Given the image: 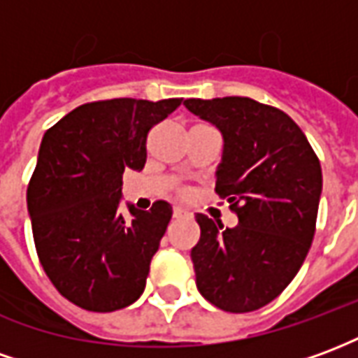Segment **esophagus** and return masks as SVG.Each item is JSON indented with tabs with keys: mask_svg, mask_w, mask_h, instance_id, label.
<instances>
[{
	"mask_svg": "<svg viewBox=\"0 0 358 358\" xmlns=\"http://www.w3.org/2000/svg\"><path fill=\"white\" fill-rule=\"evenodd\" d=\"M189 217V213L182 207H174V218H186Z\"/></svg>",
	"mask_w": 358,
	"mask_h": 358,
	"instance_id": "esophagus-1",
	"label": "esophagus"
}]
</instances>
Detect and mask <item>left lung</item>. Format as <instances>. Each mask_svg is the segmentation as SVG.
Returning a JSON list of instances; mask_svg holds the SVG:
<instances>
[{
  "label": "left lung",
  "instance_id": "left-lung-1",
  "mask_svg": "<svg viewBox=\"0 0 358 358\" xmlns=\"http://www.w3.org/2000/svg\"><path fill=\"white\" fill-rule=\"evenodd\" d=\"M224 138L217 194L240 224L195 215V284L226 313H251L284 292L315 238L322 169L307 136L284 110L249 97L184 101Z\"/></svg>",
  "mask_w": 358,
  "mask_h": 358
}]
</instances>
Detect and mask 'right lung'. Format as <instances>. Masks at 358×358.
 <instances>
[{"mask_svg": "<svg viewBox=\"0 0 358 358\" xmlns=\"http://www.w3.org/2000/svg\"><path fill=\"white\" fill-rule=\"evenodd\" d=\"M182 99L84 103L43 134L27 203L40 263L51 284L86 310L110 313L140 297L172 207L149 210L122 197L124 169L141 171L148 134Z\"/></svg>", "mask_w": 358, "mask_h": 358, "instance_id": "1", "label": "right lung"}]
</instances>
